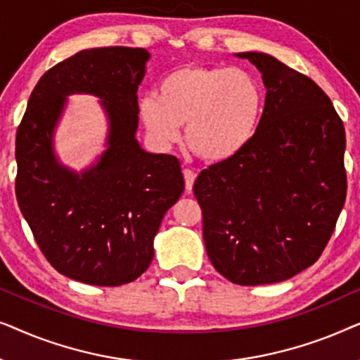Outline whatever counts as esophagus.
I'll list each match as a JSON object with an SVG mask.
<instances>
[{"mask_svg":"<svg viewBox=\"0 0 360 360\" xmlns=\"http://www.w3.org/2000/svg\"><path fill=\"white\" fill-rule=\"evenodd\" d=\"M184 176H185V190L186 191H191V188H193L195 180H196V174H195L193 170L185 169L184 170Z\"/></svg>","mask_w":360,"mask_h":360,"instance_id":"obj_1","label":"esophagus"}]
</instances>
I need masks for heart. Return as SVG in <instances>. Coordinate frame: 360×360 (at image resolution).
<instances>
[{
	"label": "heart",
	"mask_w": 360,
	"mask_h": 360,
	"mask_svg": "<svg viewBox=\"0 0 360 360\" xmlns=\"http://www.w3.org/2000/svg\"><path fill=\"white\" fill-rule=\"evenodd\" d=\"M264 91L243 68L188 65L167 73L159 93L139 100V116L152 141L169 147L180 139L206 162L239 155L257 131Z\"/></svg>",
	"instance_id": "obj_1"
}]
</instances>
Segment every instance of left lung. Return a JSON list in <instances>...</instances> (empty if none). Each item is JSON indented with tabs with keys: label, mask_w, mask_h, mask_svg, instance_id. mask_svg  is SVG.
Masks as SVG:
<instances>
[{
	"label": "left lung",
	"mask_w": 360,
	"mask_h": 360,
	"mask_svg": "<svg viewBox=\"0 0 360 360\" xmlns=\"http://www.w3.org/2000/svg\"><path fill=\"white\" fill-rule=\"evenodd\" d=\"M265 105L249 146L196 179L206 254L238 285L292 278L319 259L346 201V131L311 78L264 52Z\"/></svg>",
	"instance_id": "8db88e82"
}]
</instances>
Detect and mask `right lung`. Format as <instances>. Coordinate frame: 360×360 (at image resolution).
<instances>
[{"mask_svg":"<svg viewBox=\"0 0 360 360\" xmlns=\"http://www.w3.org/2000/svg\"><path fill=\"white\" fill-rule=\"evenodd\" d=\"M146 49H86L44 73L16 134V198L42 254L77 282L117 287L141 277L154 259L162 218L184 193L180 162L150 154L136 139L137 88ZM101 98L107 149L91 167L63 166L53 134L66 96Z\"/></svg>","mask_w":360,"mask_h":360,"instance_id":"right-lung-1","label":"right lung"}]
</instances>
